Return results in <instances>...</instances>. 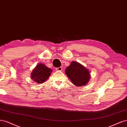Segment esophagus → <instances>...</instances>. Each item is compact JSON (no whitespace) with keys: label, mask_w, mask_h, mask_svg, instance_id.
<instances>
[{"label":"esophagus","mask_w":127,"mask_h":127,"mask_svg":"<svg viewBox=\"0 0 127 127\" xmlns=\"http://www.w3.org/2000/svg\"><path fill=\"white\" fill-rule=\"evenodd\" d=\"M63 68L62 67H58V68H56V69L57 71H61L62 70Z\"/></svg>","instance_id":"34e87169"}]
</instances>
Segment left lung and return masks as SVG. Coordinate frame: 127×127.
Wrapping results in <instances>:
<instances>
[{
    "mask_svg": "<svg viewBox=\"0 0 127 127\" xmlns=\"http://www.w3.org/2000/svg\"><path fill=\"white\" fill-rule=\"evenodd\" d=\"M65 74L72 83L77 87L83 86L88 83L90 78V74L88 69L74 61L67 67L65 69Z\"/></svg>",
    "mask_w": 127,
    "mask_h": 127,
    "instance_id": "left-lung-1",
    "label": "left lung"
}]
</instances>
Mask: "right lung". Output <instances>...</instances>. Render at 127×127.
Masks as SVG:
<instances>
[{"label":"right lung","mask_w":127,"mask_h":127,"mask_svg":"<svg viewBox=\"0 0 127 127\" xmlns=\"http://www.w3.org/2000/svg\"><path fill=\"white\" fill-rule=\"evenodd\" d=\"M52 69L42 63L38 64L31 73L32 80L37 83H42L50 76Z\"/></svg>","instance_id":"right-lung-1"}]
</instances>
